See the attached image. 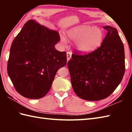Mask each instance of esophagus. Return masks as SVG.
<instances>
[{
    "label": "esophagus",
    "mask_w": 132,
    "mask_h": 132,
    "mask_svg": "<svg viewBox=\"0 0 132 132\" xmlns=\"http://www.w3.org/2000/svg\"><path fill=\"white\" fill-rule=\"evenodd\" d=\"M71 55H72L71 52H67V60H68V61H69L71 59Z\"/></svg>",
    "instance_id": "esophagus-1"
}]
</instances>
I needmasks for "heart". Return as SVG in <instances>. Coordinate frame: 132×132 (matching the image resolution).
Wrapping results in <instances>:
<instances>
[{"mask_svg":"<svg viewBox=\"0 0 132 132\" xmlns=\"http://www.w3.org/2000/svg\"><path fill=\"white\" fill-rule=\"evenodd\" d=\"M66 36L69 41L75 43L78 51L83 54H89L97 49L104 39L102 29L88 25L72 28L66 32ZM61 39L63 43H66L65 38L61 37Z\"/></svg>","mask_w":132,"mask_h":132,"instance_id":"obj_1","label":"heart"}]
</instances>
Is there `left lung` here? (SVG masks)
I'll return each mask as SVG.
<instances>
[{
	"instance_id": "left-lung-1",
	"label": "left lung",
	"mask_w": 132,
	"mask_h": 132,
	"mask_svg": "<svg viewBox=\"0 0 132 132\" xmlns=\"http://www.w3.org/2000/svg\"><path fill=\"white\" fill-rule=\"evenodd\" d=\"M107 30L101 46L84 55L72 54L68 62L75 93L81 99L97 101L108 97L121 83L125 73V52L115 28Z\"/></svg>"
}]
</instances>
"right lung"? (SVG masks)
<instances>
[{
    "label": "right lung",
    "mask_w": 132,
    "mask_h": 132,
    "mask_svg": "<svg viewBox=\"0 0 132 132\" xmlns=\"http://www.w3.org/2000/svg\"><path fill=\"white\" fill-rule=\"evenodd\" d=\"M60 41L57 30L33 20L24 25L11 45L7 72L16 90L31 99L44 97L57 71L66 64L65 52L55 50Z\"/></svg>",
    "instance_id": "obj_1"
}]
</instances>
